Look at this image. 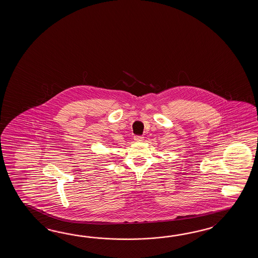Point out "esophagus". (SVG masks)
<instances>
[{"mask_svg": "<svg viewBox=\"0 0 258 258\" xmlns=\"http://www.w3.org/2000/svg\"><path fill=\"white\" fill-rule=\"evenodd\" d=\"M134 139H135V141H137V142H142L143 140H144V137L136 136V137H134Z\"/></svg>", "mask_w": 258, "mask_h": 258, "instance_id": "34e87169", "label": "esophagus"}]
</instances>
